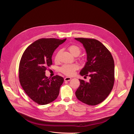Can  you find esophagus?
Segmentation results:
<instances>
[{"mask_svg":"<svg viewBox=\"0 0 134 134\" xmlns=\"http://www.w3.org/2000/svg\"><path fill=\"white\" fill-rule=\"evenodd\" d=\"M71 79V78L70 77H65V78H64V80L65 81H70Z\"/></svg>","mask_w":134,"mask_h":134,"instance_id":"esophagus-1","label":"esophagus"}]
</instances>
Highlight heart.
<instances>
[{
	"label": "heart",
	"instance_id": "1",
	"mask_svg": "<svg viewBox=\"0 0 134 134\" xmlns=\"http://www.w3.org/2000/svg\"><path fill=\"white\" fill-rule=\"evenodd\" d=\"M68 50L72 55H79L80 53V48L76 45H71L69 47ZM58 58V56H56V60ZM79 66L78 65L73 64H65L64 65L60 68V71L63 73L68 76H71L74 74L75 71L78 70Z\"/></svg>",
	"mask_w": 134,
	"mask_h": 134
}]
</instances>
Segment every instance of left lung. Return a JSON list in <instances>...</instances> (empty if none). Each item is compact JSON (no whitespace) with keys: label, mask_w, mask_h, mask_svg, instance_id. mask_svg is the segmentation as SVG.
I'll return each instance as SVG.
<instances>
[{"label":"left lung","mask_w":134,"mask_h":134,"mask_svg":"<svg viewBox=\"0 0 134 134\" xmlns=\"http://www.w3.org/2000/svg\"><path fill=\"white\" fill-rule=\"evenodd\" d=\"M83 44L87 60L80 75L91 78L88 82L79 79L75 92L76 98L84 103L94 106L106 99L111 92L115 81V64L111 52L95 39L75 38Z\"/></svg>","instance_id":"left-lung-1"}]
</instances>
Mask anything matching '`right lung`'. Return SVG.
Instances as JSON below:
<instances>
[{
  "label": "right lung",
  "instance_id": "obj_1",
  "mask_svg": "<svg viewBox=\"0 0 134 134\" xmlns=\"http://www.w3.org/2000/svg\"><path fill=\"white\" fill-rule=\"evenodd\" d=\"M66 40L39 39L31 44L22 55L19 66L20 83L27 96L39 104L50 103L59 96L63 78L56 75L50 79L45 71L52 64L54 51Z\"/></svg>",
  "mask_w": 134,
  "mask_h": 134
}]
</instances>
